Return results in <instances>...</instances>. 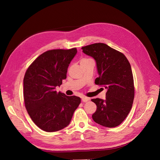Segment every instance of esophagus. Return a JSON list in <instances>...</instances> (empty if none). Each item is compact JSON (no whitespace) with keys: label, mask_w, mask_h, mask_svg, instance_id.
<instances>
[{"label":"esophagus","mask_w":160,"mask_h":160,"mask_svg":"<svg viewBox=\"0 0 160 160\" xmlns=\"http://www.w3.org/2000/svg\"><path fill=\"white\" fill-rule=\"evenodd\" d=\"M89 100H90L89 98H87V97H83V98H82V101H83V102L86 103V102H88V101H89Z\"/></svg>","instance_id":"esophagus-1"}]
</instances>
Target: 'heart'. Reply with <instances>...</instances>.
<instances>
[{"label":"heart","instance_id":"1","mask_svg":"<svg viewBox=\"0 0 160 160\" xmlns=\"http://www.w3.org/2000/svg\"><path fill=\"white\" fill-rule=\"evenodd\" d=\"M89 60H91V59H89V58H83V59H81V62L87 61H89Z\"/></svg>","mask_w":160,"mask_h":160}]
</instances>
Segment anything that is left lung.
<instances>
[{
  "label": "left lung",
  "instance_id": "obj_1",
  "mask_svg": "<svg viewBox=\"0 0 160 160\" xmlns=\"http://www.w3.org/2000/svg\"><path fill=\"white\" fill-rule=\"evenodd\" d=\"M81 49L96 61L99 77L95 83L108 90L105 101L91 99L97 105L92 118L104 127H117L127 118L133 102L135 88L129 62L122 52L105 43H94Z\"/></svg>",
  "mask_w": 160,
  "mask_h": 160
}]
</instances>
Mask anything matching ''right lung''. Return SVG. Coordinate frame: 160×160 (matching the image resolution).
I'll list each match as a JSON object with an SVG mask.
<instances>
[{
    "label": "right lung",
    "mask_w": 160,
    "mask_h": 160,
    "mask_svg": "<svg viewBox=\"0 0 160 160\" xmlns=\"http://www.w3.org/2000/svg\"><path fill=\"white\" fill-rule=\"evenodd\" d=\"M77 52L76 48L45 51L26 71L23 79L25 108L32 122L45 132L67 127L81 103L79 97L67 96L55 89L67 78V69Z\"/></svg>",
    "instance_id": "1"
}]
</instances>
